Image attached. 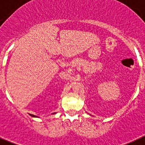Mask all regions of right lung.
<instances>
[{"label":"right lung","mask_w":145,"mask_h":145,"mask_svg":"<svg viewBox=\"0 0 145 145\" xmlns=\"http://www.w3.org/2000/svg\"><path fill=\"white\" fill-rule=\"evenodd\" d=\"M56 113H54L53 114H56ZM32 117H35V116H34V115H32Z\"/></svg>","instance_id":"1"}]
</instances>
